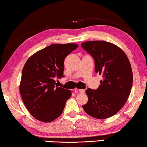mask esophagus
Returning a JSON list of instances; mask_svg holds the SVG:
<instances>
[{"mask_svg": "<svg viewBox=\"0 0 147 147\" xmlns=\"http://www.w3.org/2000/svg\"><path fill=\"white\" fill-rule=\"evenodd\" d=\"M78 91H79L80 93H84L85 92V89H78Z\"/></svg>", "mask_w": 147, "mask_h": 147, "instance_id": "obj_1", "label": "esophagus"}]
</instances>
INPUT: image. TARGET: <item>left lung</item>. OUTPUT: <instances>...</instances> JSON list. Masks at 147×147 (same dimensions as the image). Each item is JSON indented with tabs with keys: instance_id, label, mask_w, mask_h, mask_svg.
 I'll return each mask as SVG.
<instances>
[{
	"instance_id": "1",
	"label": "left lung",
	"mask_w": 147,
	"mask_h": 147,
	"mask_svg": "<svg viewBox=\"0 0 147 147\" xmlns=\"http://www.w3.org/2000/svg\"><path fill=\"white\" fill-rule=\"evenodd\" d=\"M81 45L94 58L95 73L103 77L97 89H87L88 101L82 108L93 117H110L123 108L130 94L133 74L130 61L123 50L109 42L91 41Z\"/></svg>"
}]
</instances>
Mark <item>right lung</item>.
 <instances>
[{"instance_id":"1","label":"right lung","mask_w":147,"mask_h":147,"mask_svg":"<svg viewBox=\"0 0 147 147\" xmlns=\"http://www.w3.org/2000/svg\"><path fill=\"white\" fill-rule=\"evenodd\" d=\"M78 47L74 43L52 44L34 54L24 64L19 91L26 109L37 120L49 123L63 112L72 93L56 87L54 78L64 76L65 58Z\"/></svg>"}]
</instances>
